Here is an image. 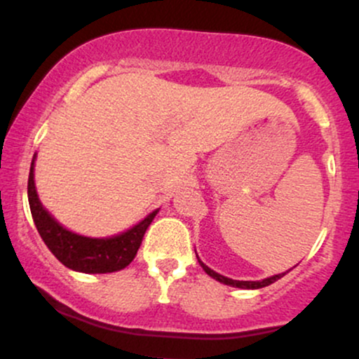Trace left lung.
<instances>
[{
	"instance_id": "1",
	"label": "left lung",
	"mask_w": 359,
	"mask_h": 359,
	"mask_svg": "<svg viewBox=\"0 0 359 359\" xmlns=\"http://www.w3.org/2000/svg\"><path fill=\"white\" fill-rule=\"evenodd\" d=\"M196 257H197V253H196ZM197 259H199V257H197ZM199 263H201V266H203V270L205 271V273H208L209 277H212L214 280H217V282L224 283V285H229V287H238V288H250V290H253V288H262V287H266V285H270V283L277 282L278 278H282L283 275H285V273H278V275H273V277H269V278H263V280H259V282H248V280H233V278L222 277V275L216 273V271L209 269L208 265H204V263L201 262V259H199Z\"/></svg>"
}]
</instances>
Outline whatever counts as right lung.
Masks as SVG:
<instances>
[{"mask_svg": "<svg viewBox=\"0 0 359 359\" xmlns=\"http://www.w3.org/2000/svg\"><path fill=\"white\" fill-rule=\"evenodd\" d=\"M34 162L28 175V203L34 222L47 248L55 255L62 265L67 269L82 271V273H111L123 270L133 262L142 245L147 228L154 221L156 212H150L143 221L128 231L111 238H88L76 234L60 226L45 211L36 196L34 180Z\"/></svg>", "mask_w": 359, "mask_h": 359, "instance_id": "obj_1", "label": "right lung"}]
</instances>
